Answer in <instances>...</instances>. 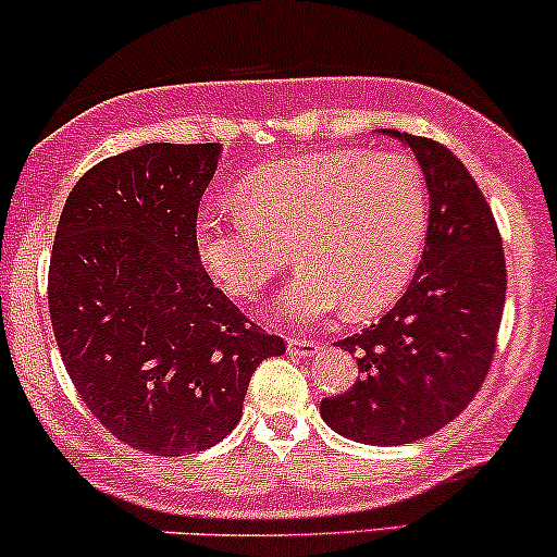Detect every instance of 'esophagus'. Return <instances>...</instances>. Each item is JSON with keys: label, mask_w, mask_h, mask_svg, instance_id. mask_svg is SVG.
<instances>
[{"label": "esophagus", "mask_w": 557, "mask_h": 557, "mask_svg": "<svg viewBox=\"0 0 557 557\" xmlns=\"http://www.w3.org/2000/svg\"><path fill=\"white\" fill-rule=\"evenodd\" d=\"M318 347H321V342L308 339V336H289V352L297 358H310L318 352Z\"/></svg>", "instance_id": "34e87169"}]
</instances>
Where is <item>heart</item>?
<instances>
[{
	"label": "heart",
	"mask_w": 557,
	"mask_h": 557,
	"mask_svg": "<svg viewBox=\"0 0 557 557\" xmlns=\"http://www.w3.org/2000/svg\"><path fill=\"white\" fill-rule=\"evenodd\" d=\"M236 212H199L195 249L236 299H255L289 265L278 297L292 321L339 308L362 318L395 302L413 276L429 226V184L405 152L331 149L255 168L234 189Z\"/></svg>",
	"instance_id": "obj_1"
}]
</instances>
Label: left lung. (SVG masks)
Returning a JSON list of instances; mask_svg holds the SVG:
<instances>
[{
  "label": "left lung",
  "instance_id": "8db88e82",
  "mask_svg": "<svg viewBox=\"0 0 557 557\" xmlns=\"http://www.w3.org/2000/svg\"><path fill=\"white\" fill-rule=\"evenodd\" d=\"M429 184L426 249L408 292L336 345L362 379L321 399L331 429L362 445H410L466 410L490 373L505 308V252L490 202L445 144L397 134Z\"/></svg>",
  "mask_w": 557,
  "mask_h": 557
}]
</instances>
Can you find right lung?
Listing matches in <instances>:
<instances>
[{"label": "right lung", "mask_w": 557, "mask_h": 557, "mask_svg": "<svg viewBox=\"0 0 557 557\" xmlns=\"http://www.w3.org/2000/svg\"><path fill=\"white\" fill-rule=\"evenodd\" d=\"M221 144H144L97 162L62 208L49 260L60 358L91 416L162 458L239 423L249 376L286 352L212 284L195 249Z\"/></svg>", "instance_id": "add662e5"}]
</instances>
